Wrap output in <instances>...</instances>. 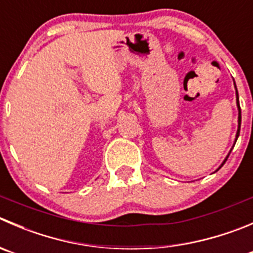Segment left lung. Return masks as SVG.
Returning <instances> with one entry per match:
<instances>
[{
  "instance_id": "8db88e82",
  "label": "left lung",
  "mask_w": 253,
  "mask_h": 253,
  "mask_svg": "<svg viewBox=\"0 0 253 253\" xmlns=\"http://www.w3.org/2000/svg\"><path fill=\"white\" fill-rule=\"evenodd\" d=\"M235 87H236V85H235ZM236 102H237V107H239V129H237V133H236V139H235V141H237V137H239V134H240V126H241V109H240V104H239V94H237V89H236ZM230 154V153H229ZM229 158V156L226 157V158H225V161L222 162V164L221 166H220V168H221L222 166H224V163L225 162H226V159Z\"/></svg>"
}]
</instances>
